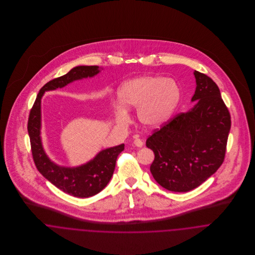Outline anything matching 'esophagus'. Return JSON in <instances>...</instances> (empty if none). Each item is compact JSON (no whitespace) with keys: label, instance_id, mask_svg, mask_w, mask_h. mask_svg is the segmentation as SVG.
Instances as JSON below:
<instances>
[{"label":"esophagus","instance_id":"1","mask_svg":"<svg viewBox=\"0 0 255 255\" xmlns=\"http://www.w3.org/2000/svg\"><path fill=\"white\" fill-rule=\"evenodd\" d=\"M133 144L135 146H137V147H142L143 144H144V142L141 140V139H139V138H136L134 141H133Z\"/></svg>","mask_w":255,"mask_h":255}]
</instances>
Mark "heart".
<instances>
[{
    "label": "heart",
    "mask_w": 255,
    "mask_h": 255,
    "mask_svg": "<svg viewBox=\"0 0 255 255\" xmlns=\"http://www.w3.org/2000/svg\"><path fill=\"white\" fill-rule=\"evenodd\" d=\"M181 97L178 83L170 77L143 75L125 82L118 90L119 104L113 107L115 122L126 126L129 122L127 110L137 108L138 122L146 128L163 125L177 108Z\"/></svg>",
    "instance_id": "heart-1"
}]
</instances>
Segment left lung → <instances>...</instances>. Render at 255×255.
I'll use <instances>...</instances> for the list:
<instances>
[{"mask_svg": "<svg viewBox=\"0 0 255 255\" xmlns=\"http://www.w3.org/2000/svg\"><path fill=\"white\" fill-rule=\"evenodd\" d=\"M194 106L156 130L146 140L155 158L154 180L164 188L186 192L210 178L222 165L231 128V117L217 84L193 72Z\"/></svg>", "mask_w": 255, "mask_h": 255, "instance_id": "1", "label": "left lung"}]
</instances>
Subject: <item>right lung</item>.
I'll list each match as a JSON object with an SVG mask.
<instances>
[{"label": "right lung", "instance_id": "1", "mask_svg": "<svg viewBox=\"0 0 255 255\" xmlns=\"http://www.w3.org/2000/svg\"><path fill=\"white\" fill-rule=\"evenodd\" d=\"M101 72L98 66H77L69 73L46 83L39 91L28 119V134L31 151L38 171L56 187L75 197L86 198L99 193L109 183L119 154L125 144L101 150L85 164L76 167L60 166L52 161L41 138V100L46 91L63 88L75 80L93 77Z\"/></svg>", "mask_w": 255, "mask_h": 255}]
</instances>
